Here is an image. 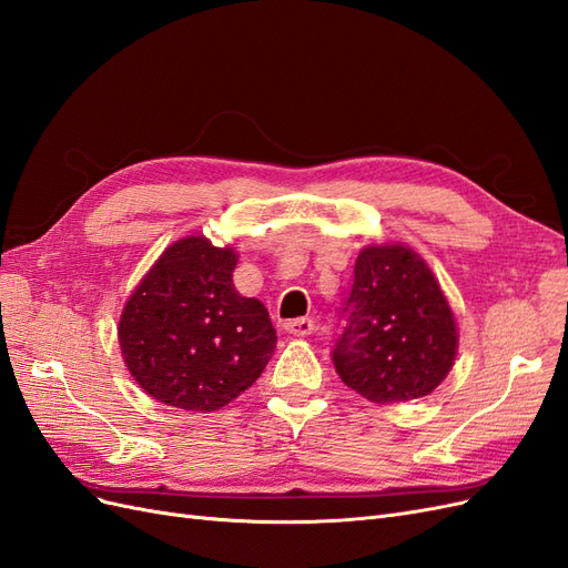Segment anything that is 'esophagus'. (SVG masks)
Instances as JSON below:
<instances>
[{
	"mask_svg": "<svg viewBox=\"0 0 568 568\" xmlns=\"http://www.w3.org/2000/svg\"><path fill=\"white\" fill-rule=\"evenodd\" d=\"M284 329H286V334H294V336H307V334H313V329H315V322H313V320H307V317L288 320V322L284 324Z\"/></svg>",
	"mask_w": 568,
	"mask_h": 568,
	"instance_id": "1",
	"label": "esophagus"
}]
</instances>
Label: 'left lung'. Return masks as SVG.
I'll return each mask as SVG.
<instances>
[{
    "instance_id": "left-lung-1",
    "label": "left lung",
    "mask_w": 568,
    "mask_h": 568,
    "mask_svg": "<svg viewBox=\"0 0 568 568\" xmlns=\"http://www.w3.org/2000/svg\"><path fill=\"white\" fill-rule=\"evenodd\" d=\"M343 315L334 367L372 403L424 398L455 365V315L434 272L407 246L359 251Z\"/></svg>"
}]
</instances>
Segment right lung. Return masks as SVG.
Wrapping results in <instances>:
<instances>
[{
    "mask_svg": "<svg viewBox=\"0 0 568 568\" xmlns=\"http://www.w3.org/2000/svg\"><path fill=\"white\" fill-rule=\"evenodd\" d=\"M234 248L184 236L128 298L118 324L120 351L151 398L213 412L263 374L277 332L265 305L234 288Z\"/></svg>",
    "mask_w": 568,
    "mask_h": 568,
    "instance_id": "1",
    "label": "right lung"
}]
</instances>
